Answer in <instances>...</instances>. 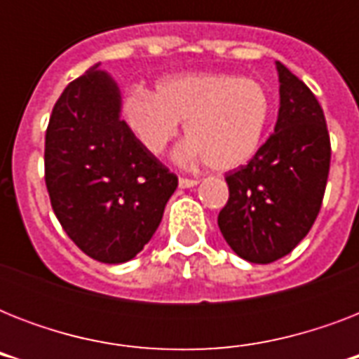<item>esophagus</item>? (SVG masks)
<instances>
[{"instance_id": "esophagus-1", "label": "esophagus", "mask_w": 359, "mask_h": 359, "mask_svg": "<svg viewBox=\"0 0 359 359\" xmlns=\"http://www.w3.org/2000/svg\"><path fill=\"white\" fill-rule=\"evenodd\" d=\"M197 182H199V180L186 179V177H180V179H179L180 188H194V186H197Z\"/></svg>"}]
</instances>
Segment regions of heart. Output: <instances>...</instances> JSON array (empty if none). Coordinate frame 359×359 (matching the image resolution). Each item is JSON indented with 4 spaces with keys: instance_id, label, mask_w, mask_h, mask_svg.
<instances>
[{
    "instance_id": "1",
    "label": "heart",
    "mask_w": 359,
    "mask_h": 359,
    "mask_svg": "<svg viewBox=\"0 0 359 359\" xmlns=\"http://www.w3.org/2000/svg\"><path fill=\"white\" fill-rule=\"evenodd\" d=\"M272 102L255 80L231 74L169 78L154 95L132 91L124 100L130 128L151 152H162L179 132V121L190 140L177 160L205 158L208 168L229 171L255 156L270 121Z\"/></svg>"
}]
</instances>
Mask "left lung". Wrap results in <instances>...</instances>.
I'll use <instances>...</instances> for the list:
<instances>
[{"instance_id": "obj_1", "label": "left lung", "mask_w": 359, "mask_h": 359, "mask_svg": "<svg viewBox=\"0 0 359 359\" xmlns=\"http://www.w3.org/2000/svg\"><path fill=\"white\" fill-rule=\"evenodd\" d=\"M279 114L273 134L245 165L229 171V201L218 225L231 250L268 264L309 233L323 205L330 173V134L311 89L276 61Z\"/></svg>"}]
</instances>
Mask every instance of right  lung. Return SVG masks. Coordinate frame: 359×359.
<instances>
[{"label":"right lung","mask_w":359,"mask_h":359,"mask_svg":"<svg viewBox=\"0 0 359 359\" xmlns=\"http://www.w3.org/2000/svg\"><path fill=\"white\" fill-rule=\"evenodd\" d=\"M44 180L65 233L106 264L143 250L179 184L121 119L119 87L98 65L70 81L53 106Z\"/></svg>","instance_id":"add662e5"}]
</instances>
